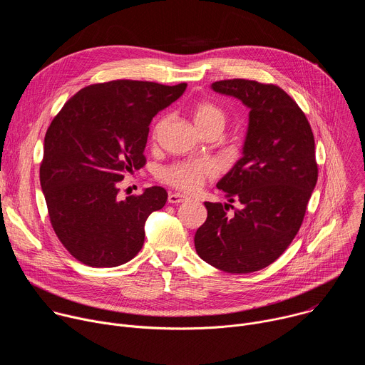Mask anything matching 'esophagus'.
I'll return each mask as SVG.
<instances>
[{
	"label": "esophagus",
	"instance_id": "obj_1",
	"mask_svg": "<svg viewBox=\"0 0 365 365\" xmlns=\"http://www.w3.org/2000/svg\"><path fill=\"white\" fill-rule=\"evenodd\" d=\"M168 200H169V203H182V202L187 200V196H185L182 193H170Z\"/></svg>",
	"mask_w": 365,
	"mask_h": 365
}]
</instances>
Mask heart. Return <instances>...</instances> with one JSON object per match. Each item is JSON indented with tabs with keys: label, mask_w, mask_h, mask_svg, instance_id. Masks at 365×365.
<instances>
[{
	"label": "heart",
	"mask_w": 365,
	"mask_h": 365,
	"mask_svg": "<svg viewBox=\"0 0 365 365\" xmlns=\"http://www.w3.org/2000/svg\"><path fill=\"white\" fill-rule=\"evenodd\" d=\"M193 120L200 133L210 128H224L227 115L225 113L212 102L202 101L197 102L192 110ZM166 124V118L160 120L154 125L153 138H158L163 125ZM217 175V166L211 160H183L173 163L160 172V179L183 192H195L197 190L207 179H212Z\"/></svg>",
	"instance_id": "1"
}]
</instances>
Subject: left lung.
<instances>
[{
    "label": "left lung",
    "mask_w": 365,
    "mask_h": 365,
    "mask_svg": "<svg viewBox=\"0 0 365 365\" xmlns=\"http://www.w3.org/2000/svg\"><path fill=\"white\" fill-rule=\"evenodd\" d=\"M212 89L241 99L250 124L244 155L217 185L230 203L205 202L207 218L195 248L207 264L244 274L274 263L296 237L318 182L315 137L296 101L277 85L225 79Z\"/></svg>",
    "instance_id": "1"
}]
</instances>
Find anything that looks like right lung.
I'll use <instances>...</instances> for the list:
<instances>
[{"mask_svg": "<svg viewBox=\"0 0 365 365\" xmlns=\"http://www.w3.org/2000/svg\"><path fill=\"white\" fill-rule=\"evenodd\" d=\"M187 83L117 79L85 86L66 101L44 135L40 185L51 228L78 262L117 267L144 244V222L168 200L151 186L118 196L127 173L145 165L153 117L185 92Z\"/></svg>", "mask_w": 365, "mask_h": 365, "instance_id": "obj_1", "label": "right lung"}]
</instances>
